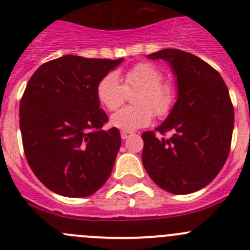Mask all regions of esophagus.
I'll return each instance as SVG.
<instances>
[{
	"mask_svg": "<svg viewBox=\"0 0 250 250\" xmlns=\"http://www.w3.org/2000/svg\"><path fill=\"white\" fill-rule=\"evenodd\" d=\"M120 135H122L123 140H126L127 137H130L131 132H128V131H122V133H120Z\"/></svg>",
	"mask_w": 250,
	"mask_h": 250,
	"instance_id": "obj_1",
	"label": "esophagus"
}]
</instances>
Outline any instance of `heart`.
I'll return each instance as SVG.
<instances>
[{"label": "heart", "mask_w": 250, "mask_h": 250, "mask_svg": "<svg viewBox=\"0 0 250 250\" xmlns=\"http://www.w3.org/2000/svg\"><path fill=\"white\" fill-rule=\"evenodd\" d=\"M140 90L136 107H125L110 117V125L123 131H135L152 123L157 117L169 114L175 102V88L163 81V74L150 63H138L123 75V83L114 71L103 76L97 85V97L108 110H115L125 102L127 92Z\"/></svg>", "instance_id": "heart-1"}]
</instances>
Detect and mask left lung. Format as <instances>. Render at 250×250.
Instances as JSON below:
<instances>
[{
    "mask_svg": "<svg viewBox=\"0 0 250 250\" xmlns=\"http://www.w3.org/2000/svg\"><path fill=\"white\" fill-rule=\"evenodd\" d=\"M163 59L176 78L177 100L155 131L142 135V163L160 188L174 194L199 191L216 177L229 153L234 113L221 75L199 57L175 48L148 54Z\"/></svg>",
    "mask_w": 250,
    "mask_h": 250,
    "instance_id": "8db88e82",
    "label": "left lung"
}]
</instances>
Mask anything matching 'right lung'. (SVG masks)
<instances>
[{
    "instance_id": "right-lung-1",
    "label": "right lung",
    "mask_w": 250,
    "mask_h": 250,
    "mask_svg": "<svg viewBox=\"0 0 250 250\" xmlns=\"http://www.w3.org/2000/svg\"><path fill=\"white\" fill-rule=\"evenodd\" d=\"M123 58L66 54L33 74L19 104L24 153L35 176L61 196L87 197L112 174L122 137L100 108L97 85Z\"/></svg>"
}]
</instances>
